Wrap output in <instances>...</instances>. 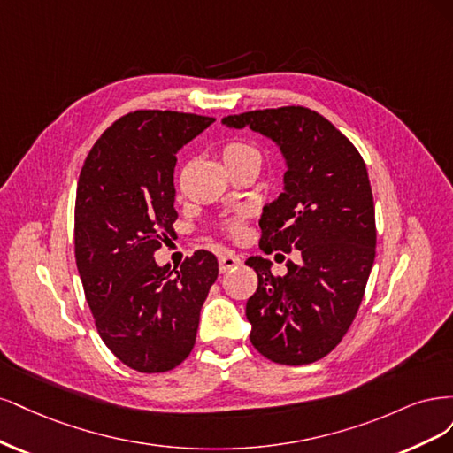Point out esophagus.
Listing matches in <instances>:
<instances>
[{"label":"esophagus","instance_id":"obj_1","mask_svg":"<svg viewBox=\"0 0 453 453\" xmlns=\"http://www.w3.org/2000/svg\"><path fill=\"white\" fill-rule=\"evenodd\" d=\"M218 264H220V273H227L229 269H235L241 265V257L233 252H224L218 257Z\"/></svg>","mask_w":453,"mask_h":453}]
</instances>
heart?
<instances>
[{"label":"heart","mask_w":453,"mask_h":453,"mask_svg":"<svg viewBox=\"0 0 453 453\" xmlns=\"http://www.w3.org/2000/svg\"><path fill=\"white\" fill-rule=\"evenodd\" d=\"M224 162L227 164H235L241 162V159H248V157H259V152L252 147V144H248L244 141H231L224 147ZM226 229L227 233H231L233 237H239L242 229H244V218L241 214L237 216H231L229 220L226 222Z\"/></svg>","instance_id":"b5f03b06"}]
</instances>
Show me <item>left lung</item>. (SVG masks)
Returning a JSON list of instances; mask_svg holds the SVG:
<instances>
[{"label": "left lung", "mask_w": 453, "mask_h": 453, "mask_svg": "<svg viewBox=\"0 0 453 453\" xmlns=\"http://www.w3.org/2000/svg\"><path fill=\"white\" fill-rule=\"evenodd\" d=\"M229 127H250L286 157L284 192L264 207L259 248L299 250L284 276L271 261L246 259L257 274L246 303L250 342L282 365L326 357L352 326L374 264L376 224L367 167L357 149L322 114L279 107L231 114Z\"/></svg>", "instance_id": "obj_1"}]
</instances>
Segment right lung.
Returning a JSON list of instances; mask_svg holds the SVG:
<instances>
[{"instance_id": "right-lung-1", "label": "right lung", "mask_w": 453, "mask_h": 453, "mask_svg": "<svg viewBox=\"0 0 453 453\" xmlns=\"http://www.w3.org/2000/svg\"><path fill=\"white\" fill-rule=\"evenodd\" d=\"M214 119L135 111L116 120L82 165L75 201V257L99 337L127 367L165 372L196 344L199 312L218 279L207 250L180 269L154 259L179 214L177 152Z\"/></svg>"}]
</instances>
